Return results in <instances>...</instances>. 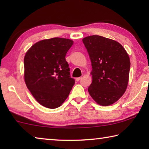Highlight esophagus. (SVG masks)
<instances>
[{"instance_id":"esophagus-1","label":"esophagus","mask_w":149,"mask_h":149,"mask_svg":"<svg viewBox=\"0 0 149 149\" xmlns=\"http://www.w3.org/2000/svg\"><path fill=\"white\" fill-rule=\"evenodd\" d=\"M81 77H77L76 78V79H75V80H76L77 81H79L81 79Z\"/></svg>"}]
</instances>
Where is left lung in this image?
I'll return each mask as SVG.
<instances>
[{
    "label": "left lung",
    "instance_id": "obj_1",
    "mask_svg": "<svg viewBox=\"0 0 149 149\" xmlns=\"http://www.w3.org/2000/svg\"><path fill=\"white\" fill-rule=\"evenodd\" d=\"M92 65V84L88 91L93 100L107 107L114 104L127 89L130 60L124 48L114 40L99 35L83 39Z\"/></svg>",
    "mask_w": 149,
    "mask_h": 149
}]
</instances>
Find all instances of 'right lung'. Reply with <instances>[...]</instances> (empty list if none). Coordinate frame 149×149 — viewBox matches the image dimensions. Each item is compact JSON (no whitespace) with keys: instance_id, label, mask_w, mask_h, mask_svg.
Segmentation results:
<instances>
[{"instance_id":"obj_1","label":"right lung","mask_w":149,"mask_h":149,"mask_svg":"<svg viewBox=\"0 0 149 149\" xmlns=\"http://www.w3.org/2000/svg\"><path fill=\"white\" fill-rule=\"evenodd\" d=\"M73 43L72 40L59 37L44 39L35 43L25 55L26 86L45 107L53 109L61 106L75 84L65 58Z\"/></svg>"}]
</instances>
